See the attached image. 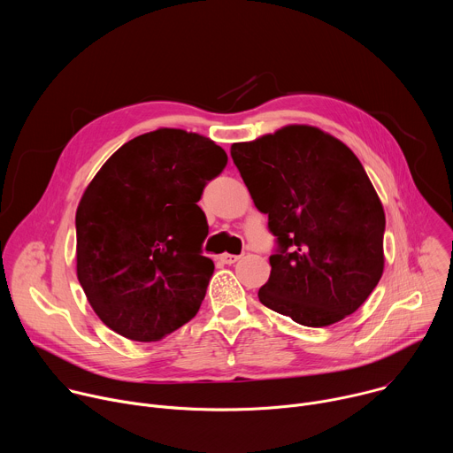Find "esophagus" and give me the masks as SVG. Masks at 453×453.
Returning a JSON list of instances; mask_svg holds the SVG:
<instances>
[{
	"label": "esophagus",
	"mask_w": 453,
	"mask_h": 453,
	"mask_svg": "<svg viewBox=\"0 0 453 453\" xmlns=\"http://www.w3.org/2000/svg\"><path fill=\"white\" fill-rule=\"evenodd\" d=\"M219 260H220L222 264H226V265H233V264H236V262L240 260V256H236V254H227V252H224V254H220V256H219Z\"/></svg>",
	"instance_id": "obj_1"
}]
</instances>
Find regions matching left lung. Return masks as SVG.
Instances as JSON below:
<instances>
[{
    "label": "left lung",
    "instance_id": "obj_1",
    "mask_svg": "<svg viewBox=\"0 0 453 453\" xmlns=\"http://www.w3.org/2000/svg\"><path fill=\"white\" fill-rule=\"evenodd\" d=\"M231 157L278 250L262 304L320 328L362 306L383 273L385 213L358 157L310 125H287Z\"/></svg>",
    "mask_w": 453,
    "mask_h": 453
}]
</instances>
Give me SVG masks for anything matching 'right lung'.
Instances as JSON below:
<instances>
[{"instance_id":"add662e5","label":"right lung","mask_w":453,"mask_h":453,"mask_svg":"<svg viewBox=\"0 0 453 453\" xmlns=\"http://www.w3.org/2000/svg\"><path fill=\"white\" fill-rule=\"evenodd\" d=\"M227 165L210 138L157 128L119 147L77 208V278L105 326L154 342L196 317L213 262L197 206Z\"/></svg>"}]
</instances>
